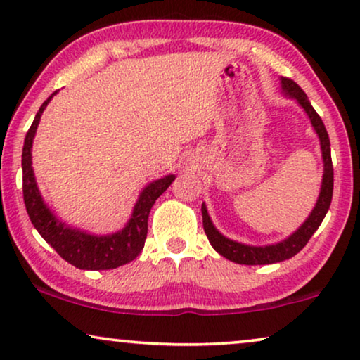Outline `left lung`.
<instances>
[{"mask_svg":"<svg viewBox=\"0 0 360 360\" xmlns=\"http://www.w3.org/2000/svg\"><path fill=\"white\" fill-rule=\"evenodd\" d=\"M280 85H282V91L285 96L293 98L297 100L300 106L307 112L314 132L319 137V146H321V157H323V181L321 188H319V196L316 200V205L311 210V213L304 223L290 234L287 239L280 240V243L269 244V245H249L238 243L226 238L214 228L213 221H211L206 205H201V214H203V228L205 233L208 236L210 244L213 245L216 252L223 255L231 262L240 264V265H267V264H277L283 262V260L292 259L302 250L309 238L314 234V231L319 228L323 223L324 216H326L329 205L333 200V185H334V172H333V160H331V142H329V136L326 127H324L321 117L314 111V108L309 103L307 93L300 88L297 83L290 78H280Z\"/></svg>","mask_w":360,"mask_h":360,"instance_id":"1","label":"left lung"}]
</instances>
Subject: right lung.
<instances>
[{"mask_svg":"<svg viewBox=\"0 0 360 360\" xmlns=\"http://www.w3.org/2000/svg\"><path fill=\"white\" fill-rule=\"evenodd\" d=\"M56 93H52L42 103V106L39 108L37 115L32 121V126L29 127L26 139H24L22 195L27 214L31 218L34 228L47 240V244H51L63 260L75 265L77 269L110 270L121 267V265L129 264L131 260H134L141 254V250L144 249L147 238V219H149L152 205L169 188L172 181L175 180V175H167L164 179L150 181L139 193V198L136 201L129 221H127L124 228L116 231V233L98 236L72 228V226L63 223L60 218H57L52 213V210L44 201L32 170L34 137H36L42 112Z\"/></svg>","mask_w":360,"mask_h":360,"instance_id":"obj_1","label":"right lung"}]
</instances>
